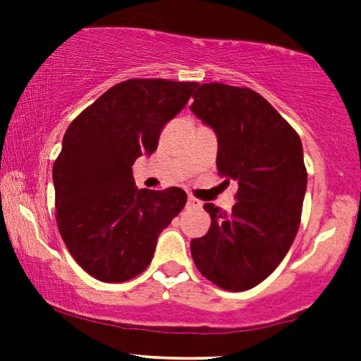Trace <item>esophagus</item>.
Masks as SVG:
<instances>
[{
  "label": "esophagus",
  "mask_w": 361,
  "mask_h": 361,
  "mask_svg": "<svg viewBox=\"0 0 361 361\" xmlns=\"http://www.w3.org/2000/svg\"><path fill=\"white\" fill-rule=\"evenodd\" d=\"M187 207H189V209H200V207H202V202H200V200H197L195 197L189 195V197H187Z\"/></svg>",
  "instance_id": "esophagus-1"
}]
</instances>
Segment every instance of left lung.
I'll use <instances>...</instances> for the list:
<instances>
[{"label":"left lung","instance_id":"8db88e82","mask_svg":"<svg viewBox=\"0 0 361 361\" xmlns=\"http://www.w3.org/2000/svg\"><path fill=\"white\" fill-rule=\"evenodd\" d=\"M190 111L216 135V169L238 180L236 204H205L212 225L190 241L207 279L226 290L255 288L293 245L307 189L302 142L288 121L250 88L204 83Z\"/></svg>","mask_w":361,"mask_h":361}]
</instances>
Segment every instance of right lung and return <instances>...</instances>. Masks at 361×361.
I'll return each mask as SVG.
<instances>
[{
    "mask_svg": "<svg viewBox=\"0 0 361 361\" xmlns=\"http://www.w3.org/2000/svg\"><path fill=\"white\" fill-rule=\"evenodd\" d=\"M197 85L131 78L67 128L52 169L57 226L73 259L95 279L123 283L142 273L161 231L184 209L179 187L137 189L133 164L157 149L162 128Z\"/></svg>",
    "mask_w": 361,
    "mask_h": 361,
    "instance_id": "right-lung-1",
    "label": "right lung"
}]
</instances>
